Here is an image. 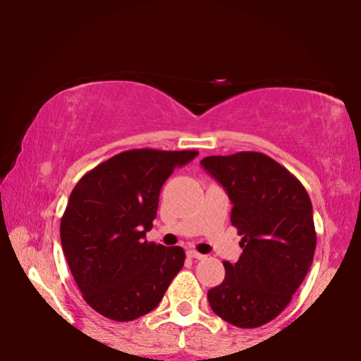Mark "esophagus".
Instances as JSON below:
<instances>
[{"mask_svg": "<svg viewBox=\"0 0 361 361\" xmlns=\"http://www.w3.org/2000/svg\"><path fill=\"white\" fill-rule=\"evenodd\" d=\"M186 255H188V258H195V259H204L205 258L204 255H200V252L195 251V250H190L188 252H186Z\"/></svg>", "mask_w": 361, "mask_h": 361, "instance_id": "obj_1", "label": "esophagus"}]
</instances>
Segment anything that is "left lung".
Segmentation results:
<instances>
[{"label": "left lung", "instance_id": "left-lung-1", "mask_svg": "<svg viewBox=\"0 0 361 361\" xmlns=\"http://www.w3.org/2000/svg\"><path fill=\"white\" fill-rule=\"evenodd\" d=\"M202 166L224 186L243 255L207 292L219 317L238 327L270 322L292 300L316 251L312 204L304 185L263 152L207 156Z\"/></svg>", "mask_w": 361, "mask_h": 361}]
</instances>
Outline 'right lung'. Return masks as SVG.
Wrapping results in <instances>:
<instances>
[{
  "instance_id": "obj_1",
  "label": "right lung",
  "mask_w": 361,
  "mask_h": 361,
  "mask_svg": "<svg viewBox=\"0 0 361 361\" xmlns=\"http://www.w3.org/2000/svg\"><path fill=\"white\" fill-rule=\"evenodd\" d=\"M198 151L130 149L103 161L73 188L61 219L69 270L91 309L134 321L159 305L183 268V247L146 241L159 192Z\"/></svg>"
}]
</instances>
